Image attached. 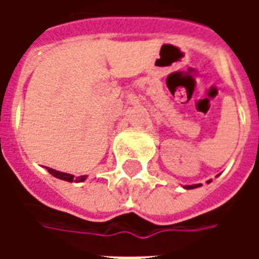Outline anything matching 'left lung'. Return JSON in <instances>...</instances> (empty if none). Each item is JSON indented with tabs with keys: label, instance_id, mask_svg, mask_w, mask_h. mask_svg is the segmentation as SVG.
<instances>
[{
	"label": "left lung",
	"instance_id": "obj_1",
	"mask_svg": "<svg viewBox=\"0 0 259 259\" xmlns=\"http://www.w3.org/2000/svg\"><path fill=\"white\" fill-rule=\"evenodd\" d=\"M200 185H193V186H187L186 189H195V187H198Z\"/></svg>",
	"mask_w": 259,
	"mask_h": 259
}]
</instances>
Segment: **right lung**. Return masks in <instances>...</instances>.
<instances>
[{
  "label": "right lung",
  "instance_id": "obj_1",
  "mask_svg": "<svg viewBox=\"0 0 259 259\" xmlns=\"http://www.w3.org/2000/svg\"><path fill=\"white\" fill-rule=\"evenodd\" d=\"M48 172L55 176V178H58V179L66 180V182H83L85 179V176H79V178H74L72 175L68 174H62V172H58V170H54V169L48 168Z\"/></svg>",
  "mask_w": 259,
  "mask_h": 259
}]
</instances>
